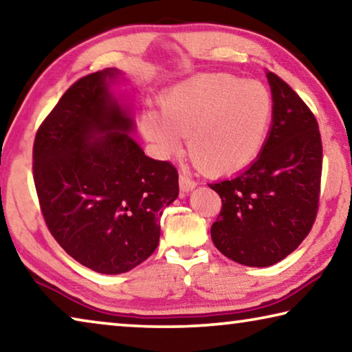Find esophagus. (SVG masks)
<instances>
[{"label": "esophagus", "mask_w": 352, "mask_h": 352, "mask_svg": "<svg viewBox=\"0 0 352 352\" xmlns=\"http://www.w3.org/2000/svg\"><path fill=\"white\" fill-rule=\"evenodd\" d=\"M178 183H180V191L182 192H189L197 186V183L194 182L192 178H189L186 175H180V178H178Z\"/></svg>", "instance_id": "obj_1"}]
</instances>
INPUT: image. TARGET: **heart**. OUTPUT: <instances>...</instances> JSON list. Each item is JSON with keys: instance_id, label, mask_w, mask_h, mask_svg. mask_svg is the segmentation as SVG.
Instances as JSON below:
<instances>
[{"instance_id": "b5f03b06", "label": "heart", "mask_w": 352, "mask_h": 352, "mask_svg": "<svg viewBox=\"0 0 352 352\" xmlns=\"http://www.w3.org/2000/svg\"><path fill=\"white\" fill-rule=\"evenodd\" d=\"M163 114L146 111L142 131L161 155L189 150L211 175L243 170L265 147L272 119V97L263 82L228 75H199L172 87L161 102Z\"/></svg>"}]
</instances>
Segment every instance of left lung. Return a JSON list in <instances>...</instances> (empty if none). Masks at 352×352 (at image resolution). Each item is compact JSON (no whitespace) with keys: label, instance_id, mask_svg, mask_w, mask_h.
<instances>
[{"label":"left lung","instance_id":"8db88e82","mask_svg":"<svg viewBox=\"0 0 352 352\" xmlns=\"http://www.w3.org/2000/svg\"><path fill=\"white\" fill-rule=\"evenodd\" d=\"M272 124L256 160L238 175L210 185L222 200L211 226L221 254L244 266L285 258L309 235L318 213L322 144L318 122L282 78L266 74Z\"/></svg>","mask_w":352,"mask_h":352}]
</instances>
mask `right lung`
Segmentation results:
<instances>
[{"label":"right lung","instance_id":"right-lung-1","mask_svg":"<svg viewBox=\"0 0 352 352\" xmlns=\"http://www.w3.org/2000/svg\"><path fill=\"white\" fill-rule=\"evenodd\" d=\"M120 70L72 85L38 126L32 174L43 219L72 258L102 274L141 265L160 243V216L178 196L169 161L130 136L131 111L111 92Z\"/></svg>","mask_w":352,"mask_h":352}]
</instances>
